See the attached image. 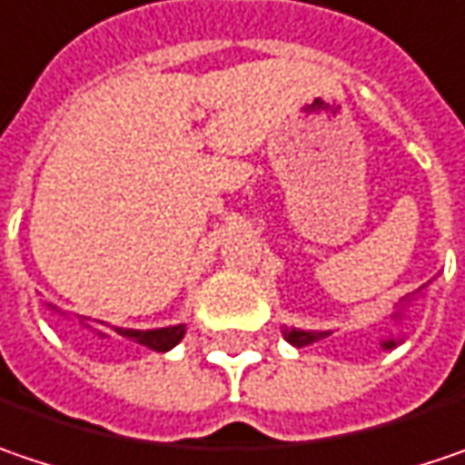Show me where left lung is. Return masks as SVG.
<instances>
[{"instance_id":"8db88e82","label":"left lung","mask_w":465,"mask_h":465,"mask_svg":"<svg viewBox=\"0 0 465 465\" xmlns=\"http://www.w3.org/2000/svg\"><path fill=\"white\" fill-rule=\"evenodd\" d=\"M323 337H329V331H300V329H284V340H287L289 344H294V347H308V344L323 340ZM384 347H395V340H387L384 341Z\"/></svg>"}]
</instances>
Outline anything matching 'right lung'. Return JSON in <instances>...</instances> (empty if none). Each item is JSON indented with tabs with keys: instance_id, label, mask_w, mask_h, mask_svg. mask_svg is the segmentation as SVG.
Returning a JSON list of instances; mask_svg holds the SVG:
<instances>
[{
	"instance_id": "obj_1",
	"label": "right lung",
	"mask_w": 465,
	"mask_h": 465,
	"mask_svg": "<svg viewBox=\"0 0 465 465\" xmlns=\"http://www.w3.org/2000/svg\"><path fill=\"white\" fill-rule=\"evenodd\" d=\"M183 323L178 326H168V329H152V331H136V329H118L113 326V334H118L121 340L134 341V344H142L147 350H154V352H168L171 347H176L178 341L183 340ZM102 334V331H99ZM104 337V334H102Z\"/></svg>"
}]
</instances>
